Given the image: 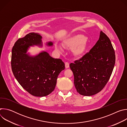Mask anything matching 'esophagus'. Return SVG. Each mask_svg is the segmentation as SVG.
<instances>
[{
  "label": "esophagus",
  "mask_w": 127,
  "mask_h": 127,
  "mask_svg": "<svg viewBox=\"0 0 127 127\" xmlns=\"http://www.w3.org/2000/svg\"><path fill=\"white\" fill-rule=\"evenodd\" d=\"M65 68H68L69 67V63L68 62H65Z\"/></svg>",
  "instance_id": "1"
}]
</instances>
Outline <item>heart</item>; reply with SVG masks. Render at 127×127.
<instances>
[{
	"instance_id": "obj_1",
	"label": "heart",
	"mask_w": 127,
	"mask_h": 127,
	"mask_svg": "<svg viewBox=\"0 0 127 127\" xmlns=\"http://www.w3.org/2000/svg\"><path fill=\"white\" fill-rule=\"evenodd\" d=\"M64 47L72 49V52L76 56L82 55L86 49L87 39L81 34H76L63 41ZM56 49L59 52L62 51V47L59 45H55Z\"/></svg>"
}]
</instances>
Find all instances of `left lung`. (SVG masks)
Here are the masks:
<instances>
[{"mask_svg": "<svg viewBox=\"0 0 127 127\" xmlns=\"http://www.w3.org/2000/svg\"><path fill=\"white\" fill-rule=\"evenodd\" d=\"M115 61L111 42L101 31L98 40L90 51L70 64L77 92L84 96H92L100 92L110 79Z\"/></svg>", "mask_w": 127, "mask_h": 127, "instance_id": "8db88e82", "label": "left lung"}]
</instances>
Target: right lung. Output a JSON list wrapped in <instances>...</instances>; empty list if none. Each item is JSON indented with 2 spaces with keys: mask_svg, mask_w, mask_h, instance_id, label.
Returning <instances> with one entry per match:
<instances>
[{
  "mask_svg": "<svg viewBox=\"0 0 127 127\" xmlns=\"http://www.w3.org/2000/svg\"><path fill=\"white\" fill-rule=\"evenodd\" d=\"M42 36L30 32L20 38L12 49L11 65L13 74L20 85L32 95L42 97L50 94L55 88L60 72L65 64L60 59L52 58L43 51L31 56L27 53L30 46H42ZM47 45L51 46L49 42Z\"/></svg>",
  "mask_w": 127,
  "mask_h": 127,
  "instance_id": "obj_1",
  "label": "right lung"
}]
</instances>
